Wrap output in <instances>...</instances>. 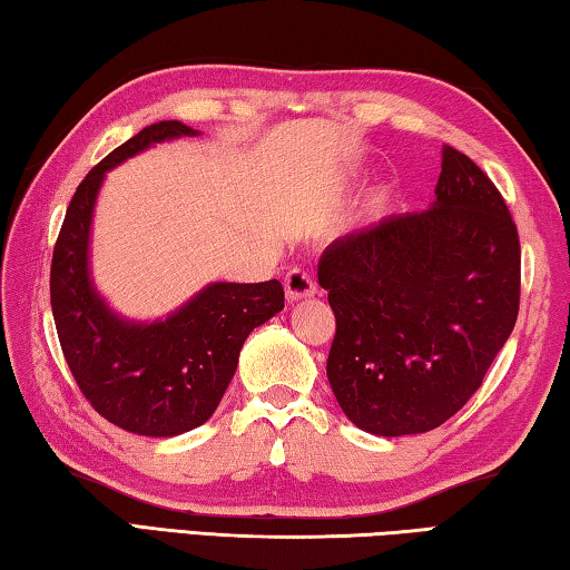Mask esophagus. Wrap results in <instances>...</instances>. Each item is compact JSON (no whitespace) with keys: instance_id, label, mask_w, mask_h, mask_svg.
Returning <instances> with one entry per match:
<instances>
[{"instance_id":"34e87169","label":"esophagus","mask_w":570,"mask_h":570,"mask_svg":"<svg viewBox=\"0 0 570 570\" xmlns=\"http://www.w3.org/2000/svg\"><path fill=\"white\" fill-rule=\"evenodd\" d=\"M284 288H286V302H292V304L304 302V298L316 294L314 278L308 276L306 272H302V268H292V272L286 274Z\"/></svg>"}]
</instances>
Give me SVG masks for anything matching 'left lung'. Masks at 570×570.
<instances>
[{
	"label": "left lung",
	"mask_w": 570,
	"mask_h": 570,
	"mask_svg": "<svg viewBox=\"0 0 570 570\" xmlns=\"http://www.w3.org/2000/svg\"><path fill=\"white\" fill-rule=\"evenodd\" d=\"M320 284L336 316L326 377L356 428H440L482 384L518 320V228L468 156L442 148L435 200L326 246Z\"/></svg>",
	"instance_id": "left-lung-1"
}]
</instances>
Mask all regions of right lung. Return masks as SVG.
Segmentation results:
<instances>
[{
	"label": "right lung",
	"instance_id": "add662e5",
	"mask_svg": "<svg viewBox=\"0 0 570 570\" xmlns=\"http://www.w3.org/2000/svg\"><path fill=\"white\" fill-rule=\"evenodd\" d=\"M198 130L180 120L148 125L77 186L57 236L52 316L65 360L105 420L146 438H176L216 412L246 336L284 308L282 282H210L170 314L130 320L92 278V218L105 176L138 153Z\"/></svg>",
	"mask_w": 570,
	"mask_h": 570
}]
</instances>
